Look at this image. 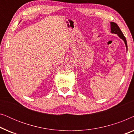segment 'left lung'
Wrapping results in <instances>:
<instances>
[{
	"label": "left lung",
	"instance_id": "left-lung-1",
	"mask_svg": "<svg viewBox=\"0 0 134 134\" xmlns=\"http://www.w3.org/2000/svg\"><path fill=\"white\" fill-rule=\"evenodd\" d=\"M110 27H111V33L118 35V36H119V37H120V38H121V39L123 40L124 43H125V44H126V49L127 50V41H126V38L124 37L123 34H122L121 30H120V27H118V25H117L116 23H113V22H111Z\"/></svg>",
	"mask_w": 134,
	"mask_h": 134
}]
</instances>
